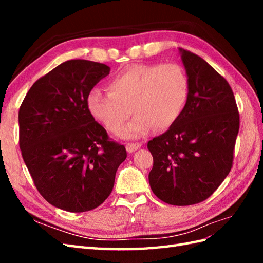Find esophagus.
Instances as JSON below:
<instances>
[{"instance_id":"obj_1","label":"esophagus","mask_w":263,"mask_h":263,"mask_svg":"<svg viewBox=\"0 0 263 263\" xmlns=\"http://www.w3.org/2000/svg\"><path fill=\"white\" fill-rule=\"evenodd\" d=\"M141 146H142L141 142H130V143H126V150L128 153H133L139 148H141Z\"/></svg>"}]
</instances>
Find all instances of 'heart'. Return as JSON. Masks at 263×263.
<instances>
[{
  "label": "heart",
  "instance_id": "heart-1",
  "mask_svg": "<svg viewBox=\"0 0 263 263\" xmlns=\"http://www.w3.org/2000/svg\"><path fill=\"white\" fill-rule=\"evenodd\" d=\"M186 71L176 63L128 66L108 81V91L92 88L87 107L106 130L119 133L132 111L136 114L121 136H147L154 127L167 130L183 114L189 100Z\"/></svg>",
  "mask_w": 263,
  "mask_h": 263
}]
</instances>
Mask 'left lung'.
I'll return each instance as SVG.
<instances>
[{
	"label": "left lung",
	"mask_w": 263,
	"mask_h": 263,
	"mask_svg": "<svg viewBox=\"0 0 263 263\" xmlns=\"http://www.w3.org/2000/svg\"><path fill=\"white\" fill-rule=\"evenodd\" d=\"M180 53L189 100L175 124L148 142L154 158L149 184L164 202L191 205L208 199L231 172L239 114L225 78L199 55Z\"/></svg>",
	"instance_id": "8db88e82"
}]
</instances>
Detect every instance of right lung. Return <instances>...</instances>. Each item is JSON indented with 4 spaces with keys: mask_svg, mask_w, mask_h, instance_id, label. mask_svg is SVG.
I'll return each mask as SVG.
<instances>
[{
    "mask_svg": "<svg viewBox=\"0 0 263 263\" xmlns=\"http://www.w3.org/2000/svg\"><path fill=\"white\" fill-rule=\"evenodd\" d=\"M109 66L69 60L33 83L19 109V146L38 192L70 212L97 208L108 198L126 158L87 107V95Z\"/></svg>",
    "mask_w": 263,
    "mask_h": 263,
    "instance_id": "1",
    "label": "right lung"
}]
</instances>
